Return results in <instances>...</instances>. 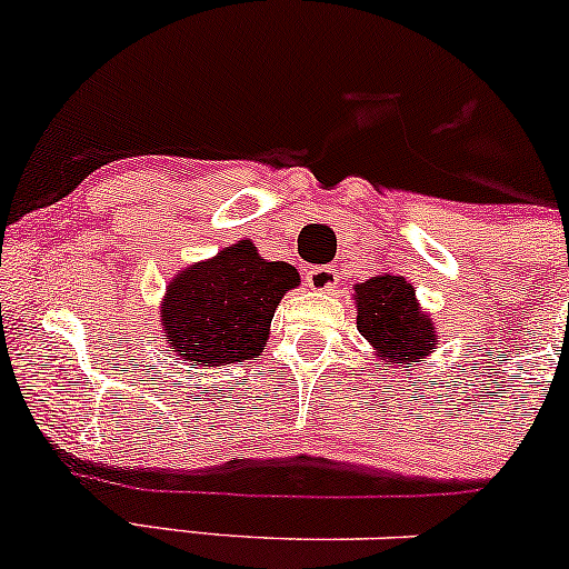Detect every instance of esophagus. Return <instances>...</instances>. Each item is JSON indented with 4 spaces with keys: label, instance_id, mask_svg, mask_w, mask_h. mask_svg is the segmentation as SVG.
<instances>
[{
    "label": "esophagus",
    "instance_id": "esophagus-1",
    "mask_svg": "<svg viewBox=\"0 0 569 569\" xmlns=\"http://www.w3.org/2000/svg\"><path fill=\"white\" fill-rule=\"evenodd\" d=\"M306 282L313 292H329L338 287V271H335L332 266H313V269L306 273Z\"/></svg>",
    "mask_w": 569,
    "mask_h": 569
}]
</instances>
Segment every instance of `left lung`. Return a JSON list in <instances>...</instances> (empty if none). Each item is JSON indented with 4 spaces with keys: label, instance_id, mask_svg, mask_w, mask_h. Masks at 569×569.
I'll use <instances>...</instances> for the list:
<instances>
[{
    "label": "left lung",
    "instance_id": "8db88e82",
    "mask_svg": "<svg viewBox=\"0 0 569 569\" xmlns=\"http://www.w3.org/2000/svg\"><path fill=\"white\" fill-rule=\"evenodd\" d=\"M356 327L371 353L392 369L419 367L440 346V332L430 313L419 306L417 290L401 273L380 271L353 287Z\"/></svg>",
    "mask_w": 569,
    "mask_h": 569
}]
</instances>
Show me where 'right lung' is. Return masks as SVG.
I'll return each instance as SVG.
<instances>
[{"label":"right lung","mask_w":569,"mask_h":569,"mask_svg":"<svg viewBox=\"0 0 569 569\" xmlns=\"http://www.w3.org/2000/svg\"><path fill=\"white\" fill-rule=\"evenodd\" d=\"M300 284L296 266L266 261L250 240L184 266L160 300L166 346L189 367L256 359L269 342L279 300Z\"/></svg>","instance_id":"add662e5"}]
</instances>
